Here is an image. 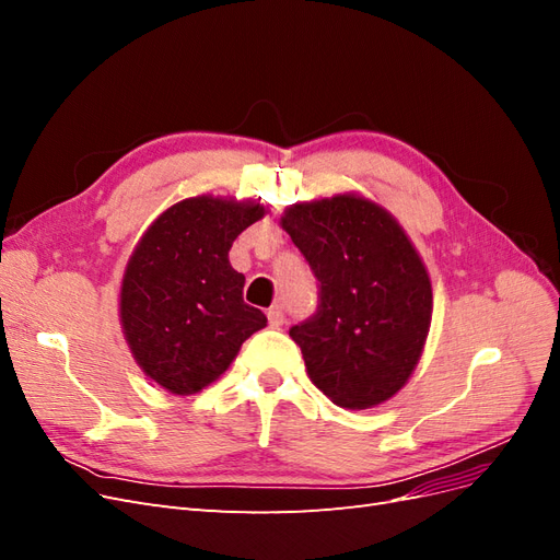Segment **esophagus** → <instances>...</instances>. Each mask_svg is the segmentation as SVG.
I'll return each mask as SVG.
<instances>
[{
  "instance_id": "34e87169",
  "label": "esophagus",
  "mask_w": 560,
  "mask_h": 560,
  "mask_svg": "<svg viewBox=\"0 0 560 560\" xmlns=\"http://www.w3.org/2000/svg\"><path fill=\"white\" fill-rule=\"evenodd\" d=\"M282 322H284V308L282 306L268 308V325L270 327H282Z\"/></svg>"
}]
</instances>
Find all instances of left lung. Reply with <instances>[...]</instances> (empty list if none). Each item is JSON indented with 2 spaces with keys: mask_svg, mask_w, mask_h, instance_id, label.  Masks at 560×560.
I'll use <instances>...</instances> for the list:
<instances>
[{
  "mask_svg": "<svg viewBox=\"0 0 560 560\" xmlns=\"http://www.w3.org/2000/svg\"><path fill=\"white\" fill-rule=\"evenodd\" d=\"M282 229L317 280V311L290 329L311 381L346 409L397 395L432 319V284L411 241L360 196L292 206Z\"/></svg>",
  "mask_w": 560,
  "mask_h": 560,
  "instance_id": "obj_1",
  "label": "left lung"
}]
</instances>
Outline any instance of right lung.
<instances>
[{
  "instance_id": "right-lung-1",
  "label": "right lung",
  "mask_w": 560,
  "mask_h": 560,
  "mask_svg": "<svg viewBox=\"0 0 560 560\" xmlns=\"http://www.w3.org/2000/svg\"><path fill=\"white\" fill-rule=\"evenodd\" d=\"M264 206L210 196L182 200L142 235L121 287V325L144 374L194 395L224 374L266 315L243 301L245 276L229 264Z\"/></svg>"
}]
</instances>
